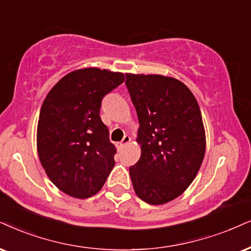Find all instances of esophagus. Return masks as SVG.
<instances>
[{"mask_svg": "<svg viewBox=\"0 0 251 251\" xmlns=\"http://www.w3.org/2000/svg\"><path fill=\"white\" fill-rule=\"evenodd\" d=\"M129 142H131V138H129L128 135H125V136H124L123 140L119 142V148L125 147V146H126V145H128Z\"/></svg>", "mask_w": 251, "mask_h": 251, "instance_id": "34e87169", "label": "esophagus"}]
</instances>
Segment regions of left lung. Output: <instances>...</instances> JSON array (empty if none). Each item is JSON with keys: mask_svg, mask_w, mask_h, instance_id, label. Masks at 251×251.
<instances>
[{"mask_svg": "<svg viewBox=\"0 0 251 251\" xmlns=\"http://www.w3.org/2000/svg\"><path fill=\"white\" fill-rule=\"evenodd\" d=\"M126 87L139 119L141 156L129 167L136 196L162 205L182 195L204 160L201 112L190 89L174 77L126 74Z\"/></svg>", "mask_w": 251, "mask_h": 251, "instance_id": "obj_1", "label": "left lung"}]
</instances>
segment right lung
Returning <instances> with one entry per match:
<instances>
[{
  "label": "right lung",
  "instance_id": "1",
  "mask_svg": "<svg viewBox=\"0 0 251 251\" xmlns=\"http://www.w3.org/2000/svg\"><path fill=\"white\" fill-rule=\"evenodd\" d=\"M125 80L123 73L83 68L50 89L40 109L37 149L56 188L74 198L96 195L115 167L117 149L100 117L102 100Z\"/></svg>",
  "mask_w": 251,
  "mask_h": 251
}]
</instances>
